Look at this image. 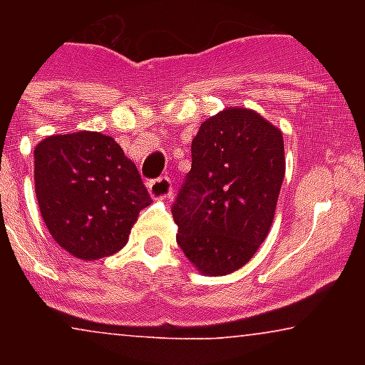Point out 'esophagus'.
I'll use <instances>...</instances> for the list:
<instances>
[{"mask_svg": "<svg viewBox=\"0 0 365 365\" xmlns=\"http://www.w3.org/2000/svg\"><path fill=\"white\" fill-rule=\"evenodd\" d=\"M149 195L151 199H172V180L168 176H163L159 180H153V182L148 185Z\"/></svg>", "mask_w": 365, "mask_h": 365, "instance_id": "esophagus-1", "label": "esophagus"}]
</instances>
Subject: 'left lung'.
Wrapping results in <instances>:
<instances>
[{"label":"left lung","instance_id":"8db88e82","mask_svg":"<svg viewBox=\"0 0 365 365\" xmlns=\"http://www.w3.org/2000/svg\"><path fill=\"white\" fill-rule=\"evenodd\" d=\"M284 172L282 132L257 111L225 108L200 125L172 206L176 240L197 271L225 277L254 257L274 220Z\"/></svg>","mask_w":365,"mask_h":365}]
</instances>
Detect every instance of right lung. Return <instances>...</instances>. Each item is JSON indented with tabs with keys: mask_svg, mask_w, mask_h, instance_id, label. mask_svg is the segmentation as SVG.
<instances>
[{
	"mask_svg": "<svg viewBox=\"0 0 365 365\" xmlns=\"http://www.w3.org/2000/svg\"><path fill=\"white\" fill-rule=\"evenodd\" d=\"M41 217L58 246L83 261L115 254L151 205L136 165L102 132L56 134L34 149Z\"/></svg>",
	"mask_w": 365,
	"mask_h": 365,
	"instance_id": "add662e5",
	"label": "right lung"
}]
</instances>
